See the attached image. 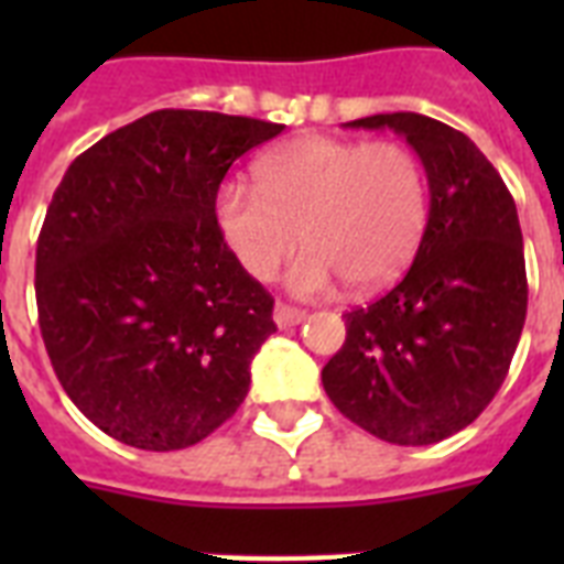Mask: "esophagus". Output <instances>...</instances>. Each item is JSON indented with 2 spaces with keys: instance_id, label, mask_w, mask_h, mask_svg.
<instances>
[{
  "instance_id": "obj_1",
  "label": "esophagus",
  "mask_w": 564,
  "mask_h": 564,
  "mask_svg": "<svg viewBox=\"0 0 564 564\" xmlns=\"http://www.w3.org/2000/svg\"><path fill=\"white\" fill-rule=\"evenodd\" d=\"M307 318V313L292 304H274V325L278 327H295Z\"/></svg>"
}]
</instances>
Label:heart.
Segmentation results:
<instances>
[{"mask_svg": "<svg viewBox=\"0 0 564 564\" xmlns=\"http://www.w3.org/2000/svg\"><path fill=\"white\" fill-rule=\"evenodd\" d=\"M257 189L225 184L216 225L254 281H272L299 248L290 272L299 295L327 292L343 278L375 292L410 265L427 228L424 166L401 143L301 137L254 163Z\"/></svg>", "mask_w": 564, "mask_h": 564, "instance_id": "b5f03b06", "label": "heart"}]
</instances>
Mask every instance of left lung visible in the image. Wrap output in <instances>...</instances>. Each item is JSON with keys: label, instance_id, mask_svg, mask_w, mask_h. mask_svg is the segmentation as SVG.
<instances>
[{"label": "left lung", "instance_id": "obj_1", "mask_svg": "<svg viewBox=\"0 0 564 564\" xmlns=\"http://www.w3.org/2000/svg\"><path fill=\"white\" fill-rule=\"evenodd\" d=\"M427 172L430 216L401 283L345 313V345L322 369L345 419L392 445H433L498 394L527 318L524 239L498 170L456 128L421 113H375Z\"/></svg>", "mask_w": 564, "mask_h": 564}]
</instances>
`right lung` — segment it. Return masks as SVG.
Listing matches in <instances>:
<instances>
[{
    "label": "right lung",
    "instance_id": "right-lung-1",
    "mask_svg": "<svg viewBox=\"0 0 564 564\" xmlns=\"http://www.w3.org/2000/svg\"><path fill=\"white\" fill-rule=\"evenodd\" d=\"M281 131L154 110L57 184L34 265L40 334L64 392L122 445L181 451L246 401L274 299L221 239L216 193L230 163Z\"/></svg>",
    "mask_w": 564,
    "mask_h": 564
}]
</instances>
